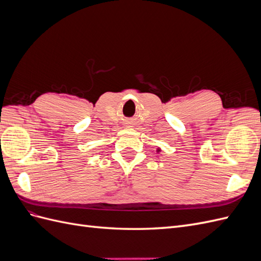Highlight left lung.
Masks as SVG:
<instances>
[{"label":"left lung","instance_id":"8db88e82","mask_svg":"<svg viewBox=\"0 0 261 261\" xmlns=\"http://www.w3.org/2000/svg\"><path fill=\"white\" fill-rule=\"evenodd\" d=\"M161 151V149H156V152H160Z\"/></svg>","mask_w":261,"mask_h":261}]
</instances>
